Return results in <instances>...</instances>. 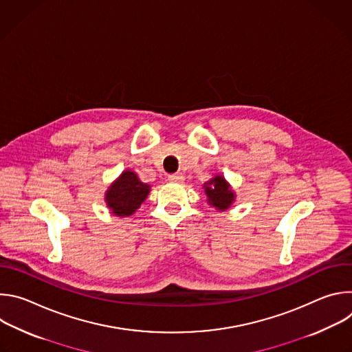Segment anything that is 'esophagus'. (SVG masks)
<instances>
[{
  "label": "esophagus",
  "mask_w": 352,
  "mask_h": 352,
  "mask_svg": "<svg viewBox=\"0 0 352 352\" xmlns=\"http://www.w3.org/2000/svg\"><path fill=\"white\" fill-rule=\"evenodd\" d=\"M168 181L175 182V184H182L185 181V177L182 174H171V175H168Z\"/></svg>",
  "instance_id": "34e87169"
}]
</instances>
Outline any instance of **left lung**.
<instances>
[{"label": "left lung", "mask_w": 352, "mask_h": 352, "mask_svg": "<svg viewBox=\"0 0 352 352\" xmlns=\"http://www.w3.org/2000/svg\"><path fill=\"white\" fill-rule=\"evenodd\" d=\"M204 189L208 204L219 212L228 210L235 202V192L221 174H216L212 179L205 182Z\"/></svg>", "instance_id": "1"}]
</instances>
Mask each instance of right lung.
I'll use <instances>...</instances> for the list:
<instances>
[{"label":"right lung","mask_w":352,"mask_h":352,"mask_svg":"<svg viewBox=\"0 0 352 352\" xmlns=\"http://www.w3.org/2000/svg\"><path fill=\"white\" fill-rule=\"evenodd\" d=\"M148 192L150 185L142 182L138 174L128 168L110 184L104 192V202L113 216L129 217L140 208Z\"/></svg>","instance_id":"right-lung-1"}]
</instances>
